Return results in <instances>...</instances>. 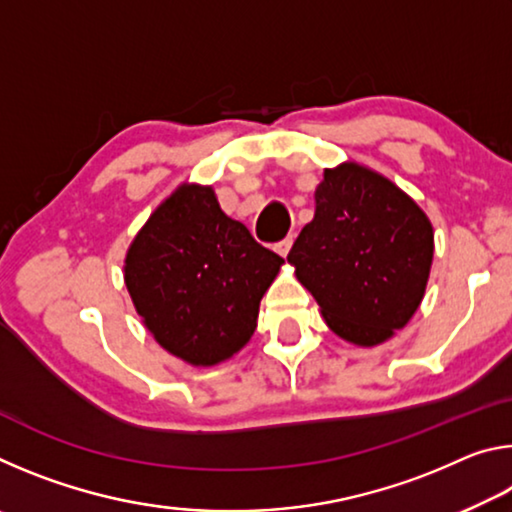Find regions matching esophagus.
<instances>
[{"mask_svg":"<svg viewBox=\"0 0 512 512\" xmlns=\"http://www.w3.org/2000/svg\"><path fill=\"white\" fill-rule=\"evenodd\" d=\"M291 244H293V237H287V239L277 241V244H275V250H277V255L287 257V255H289V250H291Z\"/></svg>","mask_w":512,"mask_h":512,"instance_id":"1","label":"esophagus"}]
</instances>
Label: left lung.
<instances>
[{
  "mask_svg": "<svg viewBox=\"0 0 512 512\" xmlns=\"http://www.w3.org/2000/svg\"><path fill=\"white\" fill-rule=\"evenodd\" d=\"M316 214L289 264L334 334L361 348L391 339L418 311L433 259V228L391 180L343 162L325 169Z\"/></svg>",
  "mask_w": 512,
  "mask_h": 512,
  "instance_id": "obj_1",
  "label": "left lung"
}]
</instances>
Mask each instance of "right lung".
<instances>
[{
  "mask_svg": "<svg viewBox=\"0 0 512 512\" xmlns=\"http://www.w3.org/2000/svg\"><path fill=\"white\" fill-rule=\"evenodd\" d=\"M282 264L221 210L212 187L185 183L135 235L124 280L153 339L205 368L250 341L259 302Z\"/></svg>",
  "mask_w": 512,
  "mask_h": 512,
  "instance_id": "add662e5",
  "label": "right lung"
}]
</instances>
